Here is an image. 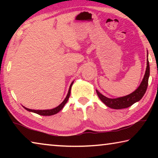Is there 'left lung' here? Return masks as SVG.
I'll use <instances>...</instances> for the list:
<instances>
[{
    "mask_svg": "<svg viewBox=\"0 0 158 158\" xmlns=\"http://www.w3.org/2000/svg\"><path fill=\"white\" fill-rule=\"evenodd\" d=\"M149 75L150 66L148 59V55H147V66L143 79L142 80V81H141V84L139 85V86L138 87V89H136L133 93H130V95L124 96V97L112 99L105 97V95L101 94L98 90H96V92H97V94L99 98L100 99V100L105 105L109 106V107L114 109L127 108L129 107V106H132L133 104L139 101L141 99L143 98V96L145 94V93L146 91L147 87H148Z\"/></svg>",
    "mask_w": 158,
    "mask_h": 158,
    "instance_id": "8db88e82",
    "label": "left lung"
}]
</instances>
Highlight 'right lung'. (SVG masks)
<instances>
[{"label":"right lung","instance_id":"add662e5","mask_svg":"<svg viewBox=\"0 0 158 158\" xmlns=\"http://www.w3.org/2000/svg\"><path fill=\"white\" fill-rule=\"evenodd\" d=\"M73 82L74 81L72 82V84H70V86H69V88L68 95H67L66 98H65V100H64L63 102L61 103L60 105H58L57 107L53 108V109H47V110H34V109H31L26 108V107H25V106H23V108L26 109V110L28 111L33 112V113H35V114H37L39 115H41V116H52V115H54L56 114H57L58 112H59L61 110V109L63 108V106H65V105L67 103V102H68L69 95H70L71 88H72V85H73Z\"/></svg>","mask_w":158,"mask_h":158}]
</instances>
